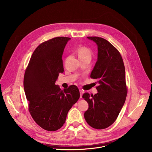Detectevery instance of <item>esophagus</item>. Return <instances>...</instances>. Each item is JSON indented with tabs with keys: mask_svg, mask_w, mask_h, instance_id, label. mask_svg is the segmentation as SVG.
Instances as JSON below:
<instances>
[{
	"mask_svg": "<svg viewBox=\"0 0 152 152\" xmlns=\"http://www.w3.org/2000/svg\"><path fill=\"white\" fill-rule=\"evenodd\" d=\"M79 92H80V97L82 98V94L83 93V91H82L81 90H79Z\"/></svg>",
	"mask_w": 152,
	"mask_h": 152,
	"instance_id": "1",
	"label": "esophagus"
}]
</instances>
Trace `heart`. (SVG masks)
I'll list each match as a JSON object with an SVG mask.
<instances>
[{
    "mask_svg": "<svg viewBox=\"0 0 152 152\" xmlns=\"http://www.w3.org/2000/svg\"><path fill=\"white\" fill-rule=\"evenodd\" d=\"M77 55L80 59L88 57L91 58V52L88 48L85 46H80L77 49Z\"/></svg>",
    "mask_w": 152,
    "mask_h": 152,
    "instance_id": "heart-1",
    "label": "heart"
}]
</instances>
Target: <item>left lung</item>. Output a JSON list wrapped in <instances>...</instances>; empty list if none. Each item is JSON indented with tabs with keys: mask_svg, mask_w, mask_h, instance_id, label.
Listing matches in <instances>:
<instances>
[{
	"mask_svg": "<svg viewBox=\"0 0 152 152\" xmlns=\"http://www.w3.org/2000/svg\"><path fill=\"white\" fill-rule=\"evenodd\" d=\"M87 38L97 45L98 58L90 77L97 79L99 85L97 94L82 95L89 106L84 117L91 127L103 129L115 122L125 102V68L120 53L109 41L98 37Z\"/></svg>",
	"mask_w": 152,
	"mask_h": 152,
	"instance_id": "obj_1",
	"label": "left lung"
}]
</instances>
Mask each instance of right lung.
<instances>
[{
  "mask_svg": "<svg viewBox=\"0 0 152 152\" xmlns=\"http://www.w3.org/2000/svg\"><path fill=\"white\" fill-rule=\"evenodd\" d=\"M70 39L58 37L41 43L25 73L23 85L30 114L48 131H57L63 126L69 111L80 97L76 85L61 90L55 85L59 73L64 72L62 55Z\"/></svg>",
  "mask_w": 152,
  "mask_h": 152,
  "instance_id": "1",
  "label": "right lung"
}]
</instances>
